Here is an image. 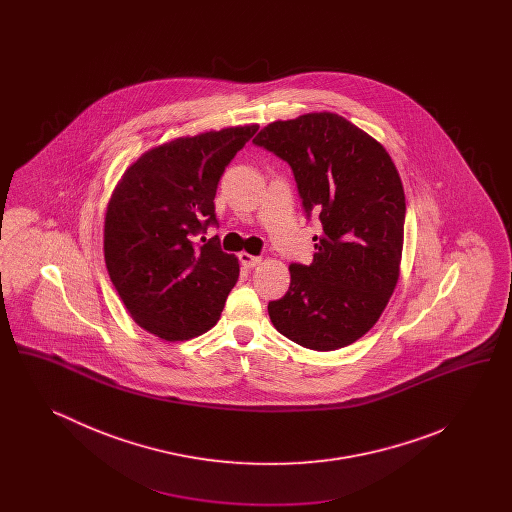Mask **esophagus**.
<instances>
[{
	"mask_svg": "<svg viewBox=\"0 0 512 512\" xmlns=\"http://www.w3.org/2000/svg\"><path fill=\"white\" fill-rule=\"evenodd\" d=\"M238 257H240V263H242V267L244 268H255L257 265H261V257L249 255V253H245V251H242Z\"/></svg>",
	"mask_w": 512,
	"mask_h": 512,
	"instance_id": "1",
	"label": "esophagus"
}]
</instances>
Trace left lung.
I'll return each mask as SVG.
<instances>
[{
	"instance_id": "8db88e82",
	"label": "left lung",
	"mask_w": 512,
	"mask_h": 512,
	"mask_svg": "<svg viewBox=\"0 0 512 512\" xmlns=\"http://www.w3.org/2000/svg\"><path fill=\"white\" fill-rule=\"evenodd\" d=\"M253 144L290 163L307 215L322 222L313 263L290 265V290L268 303V317L307 349L351 345L378 322L399 280L405 192L395 163L328 111L270 122Z\"/></svg>"
}]
</instances>
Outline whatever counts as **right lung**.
Returning <instances> with one entry per match:
<instances>
[{
    "label": "right lung",
    "mask_w": 512,
    "mask_h": 512,
    "mask_svg": "<svg viewBox=\"0 0 512 512\" xmlns=\"http://www.w3.org/2000/svg\"><path fill=\"white\" fill-rule=\"evenodd\" d=\"M259 124L180 136L142 153L117 182L105 211L103 255L132 320L165 341L197 338L219 322L240 276L219 238L194 245L215 224L220 176Z\"/></svg>",
    "instance_id": "obj_1"
}]
</instances>
